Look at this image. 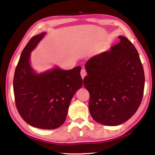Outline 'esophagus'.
<instances>
[{"mask_svg":"<svg viewBox=\"0 0 155 155\" xmlns=\"http://www.w3.org/2000/svg\"><path fill=\"white\" fill-rule=\"evenodd\" d=\"M80 74H81V77L82 78V79H84V77L86 76V74H87V72L84 69H82L81 70V72H80Z\"/></svg>","mask_w":155,"mask_h":155,"instance_id":"1","label":"esophagus"}]
</instances>
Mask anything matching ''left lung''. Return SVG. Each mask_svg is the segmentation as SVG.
<instances>
[{"mask_svg": "<svg viewBox=\"0 0 155 155\" xmlns=\"http://www.w3.org/2000/svg\"><path fill=\"white\" fill-rule=\"evenodd\" d=\"M90 59L84 84L90 93L89 110L94 120L117 126L137 111L143 97L144 74L137 49L127 38Z\"/></svg>", "mask_w": 155, "mask_h": 155, "instance_id": "left-lung-1", "label": "left lung"}]
</instances>
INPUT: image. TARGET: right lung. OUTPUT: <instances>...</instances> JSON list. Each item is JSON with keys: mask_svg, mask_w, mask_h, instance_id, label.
<instances>
[{"mask_svg": "<svg viewBox=\"0 0 155 155\" xmlns=\"http://www.w3.org/2000/svg\"><path fill=\"white\" fill-rule=\"evenodd\" d=\"M46 33L33 37L21 53L13 79L15 104L27 124L41 129H55L64 124L72 97L83 84L81 67L70 70L56 68L37 74L31 67L33 51Z\"/></svg>", "mask_w": 155, "mask_h": 155, "instance_id": "add662e5", "label": "right lung"}]
</instances>
